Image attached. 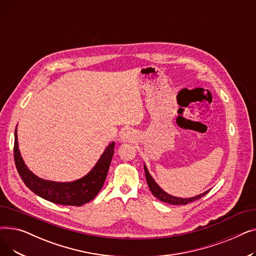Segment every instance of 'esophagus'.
I'll list each match as a JSON object with an SVG mask.
<instances>
[{
    "mask_svg": "<svg viewBox=\"0 0 256 256\" xmlns=\"http://www.w3.org/2000/svg\"><path fill=\"white\" fill-rule=\"evenodd\" d=\"M135 137H136L135 134H134V132L130 128L124 130L120 134V140L122 142L134 141V140H135Z\"/></svg>",
    "mask_w": 256,
    "mask_h": 256,
    "instance_id": "1",
    "label": "esophagus"
}]
</instances>
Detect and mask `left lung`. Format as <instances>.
<instances>
[{"label":"left lung","instance_id":"8db88e82","mask_svg":"<svg viewBox=\"0 0 256 256\" xmlns=\"http://www.w3.org/2000/svg\"><path fill=\"white\" fill-rule=\"evenodd\" d=\"M144 171H145V176H146V182H147V184H148L150 189L152 193V195L154 197H156L158 200L163 201V202L165 204H188L190 202H193V201L195 200H198L200 199L202 196H204L206 194H208L210 192L208 191H206L204 193L202 194H199L197 196H194V197H191V198H180V197H176V196H172L168 193H166L162 188H160L156 182L152 178V176H150V173L148 172V170H147V167L146 165L144 164Z\"/></svg>","mask_w":256,"mask_h":256}]
</instances>
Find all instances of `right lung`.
<instances>
[{"label":"right lung","mask_w":256,"mask_h":256,"mask_svg":"<svg viewBox=\"0 0 256 256\" xmlns=\"http://www.w3.org/2000/svg\"><path fill=\"white\" fill-rule=\"evenodd\" d=\"M115 143L108 145L104 154L85 176L74 182H59L46 180L36 176L26 167L18 150V132H14V162L24 184L39 197L62 206H80L98 195L106 180L108 170L114 154Z\"/></svg>","instance_id":"right-lung-1"}]
</instances>
